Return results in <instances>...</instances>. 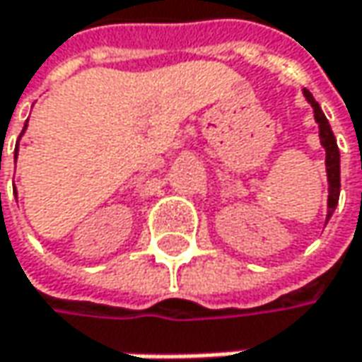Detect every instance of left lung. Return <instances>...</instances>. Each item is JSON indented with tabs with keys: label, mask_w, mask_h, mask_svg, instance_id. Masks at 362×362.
<instances>
[{
	"label": "left lung",
	"mask_w": 362,
	"mask_h": 362,
	"mask_svg": "<svg viewBox=\"0 0 362 362\" xmlns=\"http://www.w3.org/2000/svg\"><path fill=\"white\" fill-rule=\"evenodd\" d=\"M303 98L314 107V119H316L317 128H320V144L326 151V179H328V204H326L328 211H326V224H328V220L332 218L336 206H338V197H340V151H338V144H336L334 132H332L328 119L324 116L320 103L314 100V95L308 89H303Z\"/></svg>",
	"instance_id": "obj_1"
}]
</instances>
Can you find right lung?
I'll return each instance as SVG.
<instances>
[{
	"label": "right lung",
	"mask_w": 362,
	"mask_h": 362,
	"mask_svg": "<svg viewBox=\"0 0 362 362\" xmlns=\"http://www.w3.org/2000/svg\"><path fill=\"white\" fill-rule=\"evenodd\" d=\"M26 128H28V119H26V124H24V130H22V134H20V138L24 136V132H26ZM20 138H18V142H16V151H13V158H18V151H20ZM16 193V191H13Z\"/></svg>",
	"instance_id": "1"
}]
</instances>
